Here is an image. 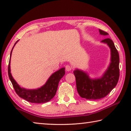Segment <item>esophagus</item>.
<instances>
[{
    "instance_id": "esophagus-1",
    "label": "esophagus",
    "mask_w": 131,
    "mask_h": 131,
    "mask_svg": "<svg viewBox=\"0 0 131 131\" xmlns=\"http://www.w3.org/2000/svg\"><path fill=\"white\" fill-rule=\"evenodd\" d=\"M65 69H66V71H68V72H69V71L71 70V69H72V67L70 65H66L65 66Z\"/></svg>"
}]
</instances>
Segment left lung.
<instances>
[{"mask_svg": "<svg viewBox=\"0 0 131 131\" xmlns=\"http://www.w3.org/2000/svg\"><path fill=\"white\" fill-rule=\"evenodd\" d=\"M99 34L107 36L108 34L99 29ZM110 49V62L102 76L91 78L87 72L76 69L73 73L76 77L77 90L80 96L87 99H99L106 96L116 87L118 83L119 71V58L112 40L107 38L101 41Z\"/></svg>", "mask_w": 131, "mask_h": 131, "instance_id": "8db88e82", "label": "left lung"}]
</instances>
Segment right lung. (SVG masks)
Instances as JSON below:
<instances>
[{"label": "right lung", "instance_id": "1", "mask_svg": "<svg viewBox=\"0 0 131 131\" xmlns=\"http://www.w3.org/2000/svg\"><path fill=\"white\" fill-rule=\"evenodd\" d=\"M19 40H17L14 44V46L11 51L9 64L8 67V77L13 85L17 94L18 96L31 103H43L50 101L54 97L56 94L58 86L60 80L65 74V68H62L54 72L50 76L46 81V83L42 85L41 87L36 89H26L21 87L15 80L11 73L10 62L11 57L13 48L15 44Z\"/></svg>", "mask_w": 131, "mask_h": 131}]
</instances>
